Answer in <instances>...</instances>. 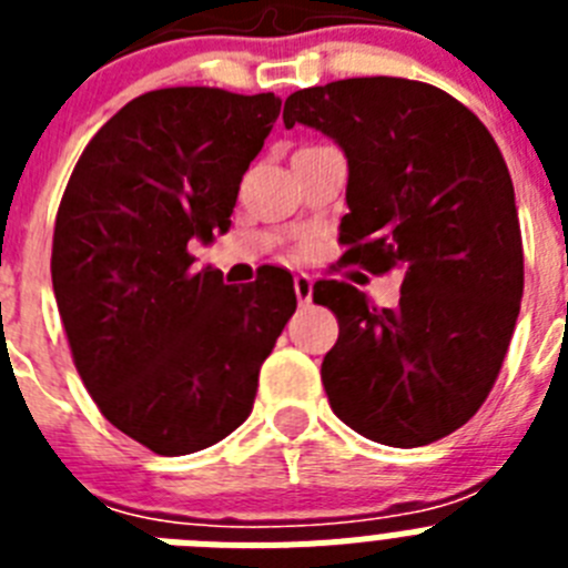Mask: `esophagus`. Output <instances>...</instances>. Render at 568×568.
<instances>
[{
  "mask_svg": "<svg viewBox=\"0 0 568 568\" xmlns=\"http://www.w3.org/2000/svg\"><path fill=\"white\" fill-rule=\"evenodd\" d=\"M293 284H295V298H298V304H310V298H313V275L298 273Z\"/></svg>",
  "mask_w": 568,
  "mask_h": 568,
  "instance_id": "obj_1",
  "label": "esophagus"
}]
</instances>
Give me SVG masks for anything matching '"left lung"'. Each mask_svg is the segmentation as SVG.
I'll return each mask as SVG.
<instances>
[{"instance_id": "1", "label": "left lung", "mask_w": 568, "mask_h": 568, "mask_svg": "<svg viewBox=\"0 0 568 568\" xmlns=\"http://www.w3.org/2000/svg\"><path fill=\"white\" fill-rule=\"evenodd\" d=\"M284 124L333 135L349 162L344 264L400 270L398 307L318 281L338 318L321 364L333 413L386 446L446 438L498 381L524 295V241L504 155L478 115L413 79H341L298 90Z\"/></svg>"}]
</instances>
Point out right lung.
<instances>
[{"instance_id":"1","label":"right lung","mask_w":568,"mask_h":568,"mask_svg":"<svg viewBox=\"0 0 568 568\" xmlns=\"http://www.w3.org/2000/svg\"><path fill=\"white\" fill-rule=\"evenodd\" d=\"M278 110L275 93L150 90L90 139L59 202L50 278L73 364L104 418L155 455L247 420L295 313L287 270L233 287L187 250L230 230Z\"/></svg>"}]
</instances>
